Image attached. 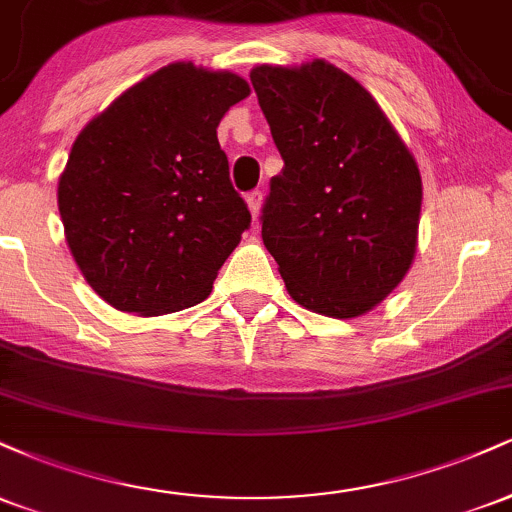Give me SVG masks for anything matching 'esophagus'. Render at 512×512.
Masks as SVG:
<instances>
[{"instance_id":"esophagus-1","label":"esophagus","mask_w":512,"mask_h":512,"mask_svg":"<svg viewBox=\"0 0 512 512\" xmlns=\"http://www.w3.org/2000/svg\"><path fill=\"white\" fill-rule=\"evenodd\" d=\"M245 204H248L252 219H257V216H260V209H262V192L260 190L248 192V195H245Z\"/></svg>"}]
</instances>
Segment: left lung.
Returning <instances> with one entry per match:
<instances>
[{
	"label": "left lung",
	"mask_w": 512,
	"mask_h": 512,
	"mask_svg": "<svg viewBox=\"0 0 512 512\" xmlns=\"http://www.w3.org/2000/svg\"><path fill=\"white\" fill-rule=\"evenodd\" d=\"M250 81L284 158L262 209L264 248L298 305L366 315L414 262L419 166L378 101L334 64H260Z\"/></svg>",
	"instance_id": "8db88e82"
}]
</instances>
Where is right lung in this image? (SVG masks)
Here are the masks:
<instances>
[{
  "instance_id": "right-lung-1",
  "label": "right lung",
  "mask_w": 512,
  "mask_h": 512,
  "mask_svg": "<svg viewBox=\"0 0 512 512\" xmlns=\"http://www.w3.org/2000/svg\"><path fill=\"white\" fill-rule=\"evenodd\" d=\"M248 96L243 76L173 62L79 132L57 207L76 267L115 310L178 313L211 293L250 226L216 137Z\"/></svg>"
}]
</instances>
